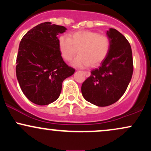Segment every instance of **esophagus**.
<instances>
[{"label":"esophagus","instance_id":"34e87169","mask_svg":"<svg viewBox=\"0 0 151 151\" xmlns=\"http://www.w3.org/2000/svg\"><path fill=\"white\" fill-rule=\"evenodd\" d=\"M84 73L85 74L86 77H89L90 74H91V73H90V72H89V71H84Z\"/></svg>","mask_w":151,"mask_h":151}]
</instances>
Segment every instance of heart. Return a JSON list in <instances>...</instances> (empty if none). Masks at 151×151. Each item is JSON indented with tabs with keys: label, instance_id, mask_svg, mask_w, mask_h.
<instances>
[{
	"label": "heart",
	"instance_id": "heart-1",
	"mask_svg": "<svg viewBox=\"0 0 151 151\" xmlns=\"http://www.w3.org/2000/svg\"><path fill=\"white\" fill-rule=\"evenodd\" d=\"M59 50L65 61H70L77 53L79 55L73 62L77 67L97 66L108 55L110 39L106 35L91 30H80L67 35H61L58 40Z\"/></svg>",
	"mask_w": 151,
	"mask_h": 151
}]
</instances>
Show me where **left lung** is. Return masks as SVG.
<instances>
[{
	"mask_svg": "<svg viewBox=\"0 0 151 151\" xmlns=\"http://www.w3.org/2000/svg\"><path fill=\"white\" fill-rule=\"evenodd\" d=\"M106 35L111 42L108 55L81 85L84 98L98 106L116 102L125 93L133 72L132 50L127 39L114 28Z\"/></svg>",
	"mask_w": 151,
	"mask_h": 151,
	"instance_id": "1",
	"label": "left lung"
}]
</instances>
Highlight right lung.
Segmentation results:
<instances>
[{"mask_svg": "<svg viewBox=\"0 0 151 151\" xmlns=\"http://www.w3.org/2000/svg\"><path fill=\"white\" fill-rule=\"evenodd\" d=\"M66 27L50 22L39 24L26 33L19 45L16 76L22 91L35 104L44 106L58 99L62 81L74 73L62 59L59 34Z\"/></svg>", "mask_w": 151, "mask_h": 151, "instance_id": "obj_1", "label": "right lung"}]
</instances>
